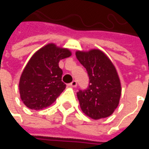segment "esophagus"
Instances as JSON below:
<instances>
[{
	"label": "esophagus",
	"mask_w": 149,
	"mask_h": 149,
	"mask_svg": "<svg viewBox=\"0 0 149 149\" xmlns=\"http://www.w3.org/2000/svg\"><path fill=\"white\" fill-rule=\"evenodd\" d=\"M77 81H72L71 84H69V86H71V87H73V88H75V87H77Z\"/></svg>",
	"instance_id": "esophagus-1"
}]
</instances>
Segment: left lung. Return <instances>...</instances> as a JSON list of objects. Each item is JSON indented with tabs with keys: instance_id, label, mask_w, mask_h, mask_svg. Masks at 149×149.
I'll use <instances>...</instances> for the list:
<instances>
[{
	"instance_id": "left-lung-1",
	"label": "left lung",
	"mask_w": 149,
	"mask_h": 149,
	"mask_svg": "<svg viewBox=\"0 0 149 149\" xmlns=\"http://www.w3.org/2000/svg\"><path fill=\"white\" fill-rule=\"evenodd\" d=\"M76 57L90 79L89 87L77 93L82 111L94 120L109 116L117 108L122 92L116 67L98 49L77 51Z\"/></svg>"
}]
</instances>
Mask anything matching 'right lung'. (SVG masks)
I'll list each match as a JSON object with an SVG mask.
<instances>
[{
    "instance_id": "obj_1",
    "label": "right lung",
    "mask_w": 149,
    "mask_h": 149,
    "mask_svg": "<svg viewBox=\"0 0 149 149\" xmlns=\"http://www.w3.org/2000/svg\"><path fill=\"white\" fill-rule=\"evenodd\" d=\"M72 55L67 48L53 43L38 50L24 68L19 83L20 98L31 109H42L52 104L65 89L58 62Z\"/></svg>"
}]
</instances>
